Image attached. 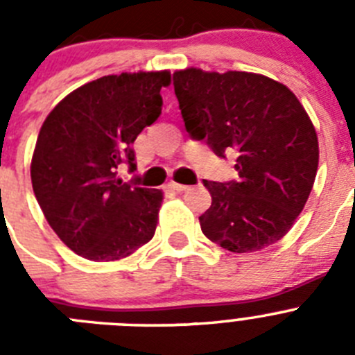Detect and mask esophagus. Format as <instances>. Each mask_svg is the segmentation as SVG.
I'll return each mask as SVG.
<instances>
[{
  "label": "esophagus",
  "mask_w": 355,
  "mask_h": 355,
  "mask_svg": "<svg viewBox=\"0 0 355 355\" xmlns=\"http://www.w3.org/2000/svg\"><path fill=\"white\" fill-rule=\"evenodd\" d=\"M168 188H171V190H175V192H187V190H190L188 184H180V183H168Z\"/></svg>",
  "instance_id": "1"
}]
</instances>
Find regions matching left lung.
<instances>
[{"label": "left lung", "mask_w": 355, "mask_h": 355, "mask_svg": "<svg viewBox=\"0 0 355 355\" xmlns=\"http://www.w3.org/2000/svg\"><path fill=\"white\" fill-rule=\"evenodd\" d=\"M184 128L218 158L236 153L238 178L205 180L211 206L202 233L231 252H254L284 236L311 193L318 168L315 128L288 87L252 74L174 72Z\"/></svg>", "instance_id": "left-lung-1"}]
</instances>
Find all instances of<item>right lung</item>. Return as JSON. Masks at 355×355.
I'll return each instance as SVG.
<instances>
[{
	"label": "right lung",
	"instance_id": "add662e5",
	"mask_svg": "<svg viewBox=\"0 0 355 355\" xmlns=\"http://www.w3.org/2000/svg\"><path fill=\"white\" fill-rule=\"evenodd\" d=\"M171 74L103 76L69 94L40 128L31 184L46 220L81 258L115 261L155 236L163 193L122 183L135 171L131 144L162 115Z\"/></svg>",
	"mask_w": 355,
	"mask_h": 355
}]
</instances>
